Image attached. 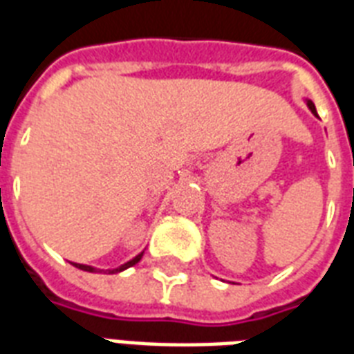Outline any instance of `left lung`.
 <instances>
[{"label": "left lung", "mask_w": 354, "mask_h": 354, "mask_svg": "<svg viewBox=\"0 0 354 354\" xmlns=\"http://www.w3.org/2000/svg\"><path fill=\"white\" fill-rule=\"evenodd\" d=\"M306 105H308V109H310V111H312V114H316V116H317V112H316V106H314V103H312L310 100H306Z\"/></svg>", "instance_id": "left-lung-1"}]
</instances>
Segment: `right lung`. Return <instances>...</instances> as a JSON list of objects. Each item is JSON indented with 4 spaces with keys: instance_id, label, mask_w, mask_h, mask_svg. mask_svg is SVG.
<instances>
[{
    "instance_id": "obj_1",
    "label": "right lung",
    "mask_w": 354,
    "mask_h": 354,
    "mask_svg": "<svg viewBox=\"0 0 354 354\" xmlns=\"http://www.w3.org/2000/svg\"><path fill=\"white\" fill-rule=\"evenodd\" d=\"M142 254H144V251L140 254H136L133 260H129V262H125V264H122L120 268H114V270H101V271H106V273H118V271H123V270H127V268H131V266L134 264H138L140 260H142ZM75 268H79V270H83V271H90V273H94V271H100V270H95V268H92V266H86V264H75V262H72Z\"/></svg>"
}]
</instances>
